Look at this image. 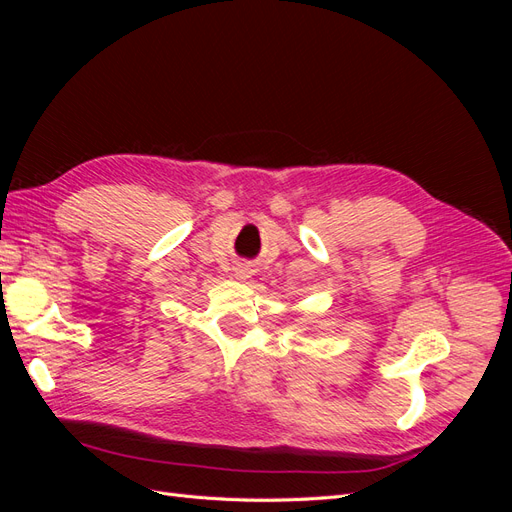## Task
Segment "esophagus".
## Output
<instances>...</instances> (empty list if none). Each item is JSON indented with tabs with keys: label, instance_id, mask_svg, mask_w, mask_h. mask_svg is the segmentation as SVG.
<instances>
[{
	"label": "esophagus",
	"instance_id": "obj_1",
	"mask_svg": "<svg viewBox=\"0 0 512 512\" xmlns=\"http://www.w3.org/2000/svg\"><path fill=\"white\" fill-rule=\"evenodd\" d=\"M252 273H254V269H252L250 265H239V267L235 269V277H237V280H247V277H252Z\"/></svg>",
	"mask_w": 512,
	"mask_h": 512
}]
</instances>
